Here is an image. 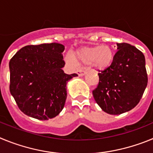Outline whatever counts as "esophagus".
I'll list each match as a JSON object with an SVG mask.
<instances>
[{"instance_id":"obj_1","label":"esophagus","mask_w":153,"mask_h":153,"mask_svg":"<svg viewBox=\"0 0 153 153\" xmlns=\"http://www.w3.org/2000/svg\"><path fill=\"white\" fill-rule=\"evenodd\" d=\"M77 74L79 76H84L85 72L84 71H83V70H77Z\"/></svg>"}]
</instances>
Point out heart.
I'll list each match as a JSON object with an SVG mask.
<instances>
[{
  "instance_id": "obj_1",
  "label": "heart",
  "mask_w": 153,
  "mask_h": 153,
  "mask_svg": "<svg viewBox=\"0 0 153 153\" xmlns=\"http://www.w3.org/2000/svg\"><path fill=\"white\" fill-rule=\"evenodd\" d=\"M114 59V52L108 45L85 47L74 51L66 56V61L70 65L78 63H90L91 67L99 70L107 69Z\"/></svg>"
}]
</instances>
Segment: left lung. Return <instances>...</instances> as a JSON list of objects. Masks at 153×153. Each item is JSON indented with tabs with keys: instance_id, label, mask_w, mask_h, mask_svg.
<instances>
[{
	"instance_id": "left-lung-1",
	"label": "left lung",
	"mask_w": 153,
	"mask_h": 153,
	"mask_svg": "<svg viewBox=\"0 0 153 153\" xmlns=\"http://www.w3.org/2000/svg\"><path fill=\"white\" fill-rule=\"evenodd\" d=\"M112 64L99 73V83L93 90L94 100L104 112L120 115L135 107L148 83L145 56L134 46L117 44Z\"/></svg>"
}]
</instances>
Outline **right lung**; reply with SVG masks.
Wrapping results in <instances>:
<instances>
[{"label": "right lung", "mask_w": 153, "mask_h": 153, "mask_svg": "<svg viewBox=\"0 0 153 153\" xmlns=\"http://www.w3.org/2000/svg\"><path fill=\"white\" fill-rule=\"evenodd\" d=\"M64 49L57 43L27 45L10 59V92L27 116L47 120L63 109L67 82L77 76L62 70Z\"/></svg>", "instance_id": "add662e5"}]
</instances>
